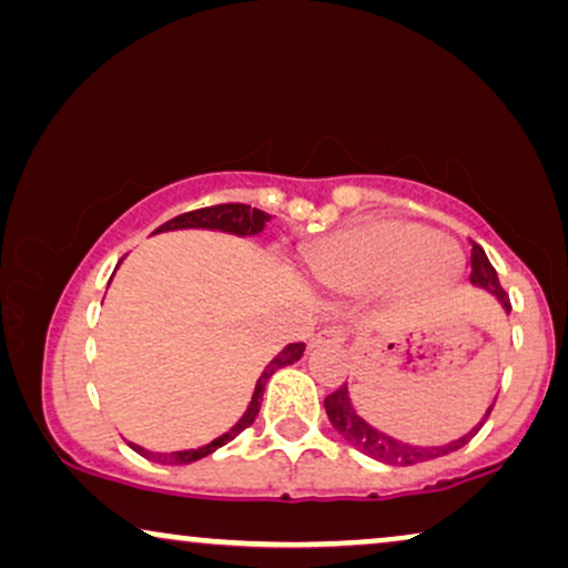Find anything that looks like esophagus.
Wrapping results in <instances>:
<instances>
[{
	"instance_id": "34e87169",
	"label": "esophagus",
	"mask_w": 568,
	"mask_h": 568,
	"mask_svg": "<svg viewBox=\"0 0 568 568\" xmlns=\"http://www.w3.org/2000/svg\"><path fill=\"white\" fill-rule=\"evenodd\" d=\"M346 341V336H344V331H338V328H331V331H323V333H317V336L313 338V344L310 346H321V344H331V346H341Z\"/></svg>"
}]
</instances>
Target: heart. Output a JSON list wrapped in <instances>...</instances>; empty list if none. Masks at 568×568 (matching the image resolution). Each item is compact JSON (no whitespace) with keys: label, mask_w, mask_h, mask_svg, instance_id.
<instances>
[{"label":"heart","mask_w":568,"mask_h":568,"mask_svg":"<svg viewBox=\"0 0 568 568\" xmlns=\"http://www.w3.org/2000/svg\"><path fill=\"white\" fill-rule=\"evenodd\" d=\"M307 271L321 290L341 297H367L390 286L408 302L447 290L463 274V253L422 222L369 220L310 247Z\"/></svg>","instance_id":"heart-1"}]
</instances>
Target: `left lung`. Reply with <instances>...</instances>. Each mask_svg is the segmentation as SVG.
Masks as SVG:
<instances>
[{
  "label": "left lung",
  "instance_id": "8db88e82",
  "mask_svg": "<svg viewBox=\"0 0 568 568\" xmlns=\"http://www.w3.org/2000/svg\"><path fill=\"white\" fill-rule=\"evenodd\" d=\"M470 266H473V274H470V284L476 286V290H484L496 297V302L504 307V313H511V305H509V297L504 294L501 284H499V276H496V268L491 266V261H488L486 251L480 245L473 243V255H470ZM496 398L491 400V406L484 410V416L478 418V424L473 426L463 434V437L457 439H449L445 445H414V442H403L398 437H393V434H387L383 429H377L375 424H369L367 418H364L359 410H356L354 400H352V393H348V385L338 387L336 393H331L328 398H325V414H328L333 429H336L341 437H344L348 445L359 449L372 460H379V463H387V465H416V463H426V460H434V457H445L449 453H455V449H460L468 445V442L476 437L480 426L486 424L488 414H491Z\"/></svg>",
  "mask_w": 568,
  "mask_h": 568
}]
</instances>
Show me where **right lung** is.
<instances>
[{
    "mask_svg": "<svg viewBox=\"0 0 568 568\" xmlns=\"http://www.w3.org/2000/svg\"><path fill=\"white\" fill-rule=\"evenodd\" d=\"M268 222H271V214L261 212V209H253L247 204H220V206L196 209V212L175 216V220L162 224L160 230H154V235H158V232H175V230H212V232H227V235H235V237H255V235H261L263 230H266ZM119 266H121V261H119ZM119 266H115V268H119ZM113 274H115V271H113ZM302 354H305V344H286L282 352H278L274 359L266 364V369L261 372V377L253 387L251 403H247L245 414L240 416L227 432L209 442V445H201V447H193V449H175V453H152V449L136 445V442H129V447L142 457H146V460L160 463V465H191V463L201 460V457L212 455L214 449L227 445V442L235 439L240 432L247 429V426L255 422V416H258L261 403H263V390H266V383L271 379V375H274L276 369L290 367V364L300 362Z\"/></svg>",
    "mask_w": 568,
    "mask_h": 568,
    "instance_id": "1",
    "label": "right lung"
}]
</instances>
